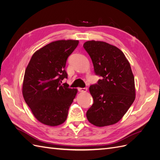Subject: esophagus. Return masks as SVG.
I'll use <instances>...</instances> for the list:
<instances>
[{
	"label": "esophagus",
	"instance_id": "34e87169",
	"mask_svg": "<svg viewBox=\"0 0 160 160\" xmlns=\"http://www.w3.org/2000/svg\"><path fill=\"white\" fill-rule=\"evenodd\" d=\"M78 90L79 91H81V92H86L87 91H88V88H78Z\"/></svg>",
	"mask_w": 160,
	"mask_h": 160
}]
</instances>
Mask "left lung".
Wrapping results in <instances>:
<instances>
[{
	"label": "left lung",
	"instance_id": "8db88e82",
	"mask_svg": "<svg viewBox=\"0 0 160 160\" xmlns=\"http://www.w3.org/2000/svg\"><path fill=\"white\" fill-rule=\"evenodd\" d=\"M89 55L98 83L89 87L93 103L87 111V118L95 126L118 123L126 113L135 98L134 76L123 52L103 41H89L83 44Z\"/></svg>",
	"mask_w": 160,
	"mask_h": 160
}]
</instances>
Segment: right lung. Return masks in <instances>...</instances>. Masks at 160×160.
<instances>
[{
  "mask_svg": "<svg viewBox=\"0 0 160 160\" xmlns=\"http://www.w3.org/2000/svg\"><path fill=\"white\" fill-rule=\"evenodd\" d=\"M78 44L77 40L53 41L34 53L27 67L23 98L35 118L43 124L57 126L67 119L77 89L61 83L67 78V58Z\"/></svg>",
  "mask_w": 160,
  "mask_h": 160,
  "instance_id": "obj_1",
  "label": "right lung"
}]
</instances>
